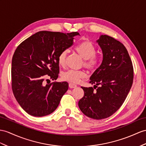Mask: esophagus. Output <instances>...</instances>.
<instances>
[{"label":"esophagus","instance_id":"obj_1","mask_svg":"<svg viewBox=\"0 0 146 146\" xmlns=\"http://www.w3.org/2000/svg\"><path fill=\"white\" fill-rule=\"evenodd\" d=\"M69 86L70 88H76L77 87V85L74 84H72V83H69Z\"/></svg>","mask_w":146,"mask_h":146}]
</instances>
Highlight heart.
<instances>
[{
  "label": "heart",
  "instance_id": "1",
  "mask_svg": "<svg viewBox=\"0 0 146 146\" xmlns=\"http://www.w3.org/2000/svg\"><path fill=\"white\" fill-rule=\"evenodd\" d=\"M75 50L79 54L84 61V66L89 70L97 69L100 64V59L96 55L97 49L95 46L89 41H84L78 44L74 47ZM67 51L63 50L58 56V63L59 66L64 67L66 64ZM86 77V73L84 70H68L61 74V78L63 80L70 83L77 84Z\"/></svg>",
  "mask_w": 146,
  "mask_h": 146
}]
</instances>
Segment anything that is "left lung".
I'll list each match as a JSON object with an SVG mask.
<instances>
[{
    "mask_svg": "<svg viewBox=\"0 0 146 146\" xmlns=\"http://www.w3.org/2000/svg\"><path fill=\"white\" fill-rule=\"evenodd\" d=\"M97 42L102 49L103 61L90 77L89 82L94 87H81L84 95L78 104L85 115L102 119L114 114L123 105L133 85L134 69L121 42L108 35H102Z\"/></svg>",
    "mask_w": 146,
    "mask_h": 146,
    "instance_id": "left-lung-1",
    "label": "left lung"
}]
</instances>
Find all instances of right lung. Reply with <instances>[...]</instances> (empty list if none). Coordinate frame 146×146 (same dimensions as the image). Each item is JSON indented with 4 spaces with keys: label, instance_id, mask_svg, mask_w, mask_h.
I'll return each instance as SVG.
<instances>
[{
    "label": "right lung",
    "instance_id": "add662e5",
    "mask_svg": "<svg viewBox=\"0 0 146 146\" xmlns=\"http://www.w3.org/2000/svg\"><path fill=\"white\" fill-rule=\"evenodd\" d=\"M78 35L41 31L18 46L12 61V88L17 101L29 115L46 116L58 106L68 83L45 82L58 79V56L73 45L74 36Z\"/></svg>",
    "mask_w": 146,
    "mask_h": 146
}]
</instances>
